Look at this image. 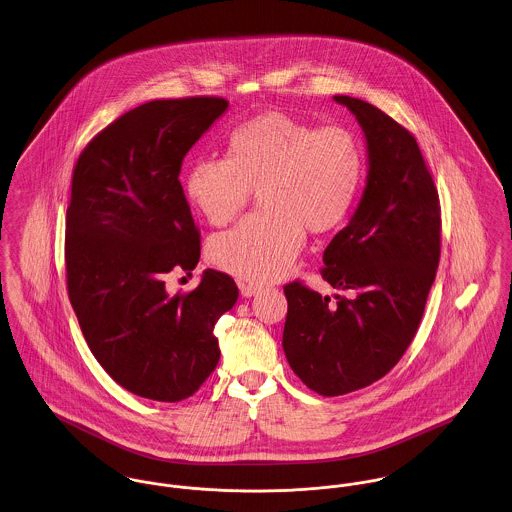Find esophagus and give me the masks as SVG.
Segmentation results:
<instances>
[{"instance_id": "obj_1", "label": "esophagus", "mask_w": 512, "mask_h": 512, "mask_svg": "<svg viewBox=\"0 0 512 512\" xmlns=\"http://www.w3.org/2000/svg\"><path fill=\"white\" fill-rule=\"evenodd\" d=\"M239 290H241L243 296H255V294H259L263 290V286L253 284V282H239Z\"/></svg>"}]
</instances>
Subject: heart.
Wrapping results in <instances>:
<instances>
[{
	"label": "heart",
	"mask_w": 512,
	"mask_h": 512,
	"mask_svg": "<svg viewBox=\"0 0 512 512\" xmlns=\"http://www.w3.org/2000/svg\"><path fill=\"white\" fill-rule=\"evenodd\" d=\"M364 181V150L345 126H315L278 111L249 118L226 140V158L191 163L189 202L226 226L259 195L263 212L210 241L212 263L263 284L288 271L306 230L327 236L353 214Z\"/></svg>",
	"instance_id": "obj_1"
}]
</instances>
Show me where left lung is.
Wrapping results in <instances>:
<instances>
[{"label": "left lung", "mask_w": 512, "mask_h": 512, "mask_svg": "<svg viewBox=\"0 0 512 512\" xmlns=\"http://www.w3.org/2000/svg\"><path fill=\"white\" fill-rule=\"evenodd\" d=\"M360 122L368 181L351 222L323 253L321 276L349 296L288 282L282 347L315 394H351L384 378L411 345L440 261V200L415 136L378 107L335 95Z\"/></svg>", "instance_id": "8db88e82"}]
</instances>
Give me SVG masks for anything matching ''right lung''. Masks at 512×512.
Returning <instances> with one entry per match:
<instances>
[{
	"instance_id": "1",
	"label": "right lung",
	"mask_w": 512,
	"mask_h": 512,
	"mask_svg": "<svg viewBox=\"0 0 512 512\" xmlns=\"http://www.w3.org/2000/svg\"><path fill=\"white\" fill-rule=\"evenodd\" d=\"M228 109L222 97L156 99L103 128L79 154L66 212V284L81 333L124 390L175 403L220 360L216 321L234 308V278L206 269L191 292L200 232L179 173L187 152Z\"/></svg>"
}]
</instances>
